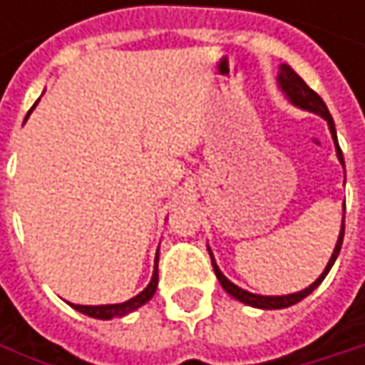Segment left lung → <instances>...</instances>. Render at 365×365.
Segmentation results:
<instances>
[{
  "mask_svg": "<svg viewBox=\"0 0 365 365\" xmlns=\"http://www.w3.org/2000/svg\"><path fill=\"white\" fill-rule=\"evenodd\" d=\"M277 82H279V88L285 93V97L296 106V108H300V110H309L313 111V113H317V115H322L326 122H328L329 126V133H331V139H334V145H336V156H338V160H340V165L344 167V158H342V150H340V145H338V139H336V128H334V120H331V115H329L328 108H326V103H324V99L313 91V88H309L307 86V82L289 67V65H281L279 67V76H277ZM342 237H344V217H342V226H340V235H338V241H336V247H334V254L329 257L328 266H326V270L319 274V279L315 281V283H311L307 289H302V292H296V294H287V296H259V294H252V292H247V289H243V287H239V285H235L232 281H228L226 277H224V272L217 268V264H215V259H213V254H211V250H209V255H211V264H213V270H215V277H217V281L222 283V287L232 296V298H237V300H241L243 304H250V307H255V309H287V307H292V304H296V302H300L302 298H307L309 294H313V289L326 279V274L329 272V268L334 266V262H336V257L340 254V247H342Z\"/></svg>",
  "mask_w": 365,
  "mask_h": 365,
  "instance_id": "obj_1",
  "label": "left lung"
}]
</instances>
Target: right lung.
I'll return each mask as SVG.
<instances>
[{
	"label": "right lung",
	"instance_id": "right-lung-1",
	"mask_svg": "<svg viewBox=\"0 0 365 365\" xmlns=\"http://www.w3.org/2000/svg\"><path fill=\"white\" fill-rule=\"evenodd\" d=\"M36 106H34V108H36ZM34 108L29 110V113L34 111ZM29 113H27V115H29ZM25 120H27V118H25ZM156 287H158V254H156V266H154L152 281H150L148 287H145L141 294H137L135 298H130V300H126V302H120V304H101V307H84V304H71V302H69V304H71L76 311H80V313H84V315H88V317H95V319H113V317H124V315L137 311L139 307H143L148 300H152V296L156 294Z\"/></svg>",
	"mask_w": 365,
	"mask_h": 365
}]
</instances>
